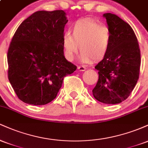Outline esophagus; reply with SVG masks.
Returning a JSON list of instances; mask_svg holds the SVG:
<instances>
[{"mask_svg":"<svg viewBox=\"0 0 148 148\" xmlns=\"http://www.w3.org/2000/svg\"><path fill=\"white\" fill-rule=\"evenodd\" d=\"M78 69H79L80 72H84V71L86 69V67H84V66H79V67H78Z\"/></svg>","mask_w":148,"mask_h":148,"instance_id":"1","label":"esophagus"}]
</instances>
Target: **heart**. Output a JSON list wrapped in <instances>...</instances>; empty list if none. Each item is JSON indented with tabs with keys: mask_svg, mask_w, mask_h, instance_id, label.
Masks as SVG:
<instances>
[{
	"mask_svg": "<svg viewBox=\"0 0 148 148\" xmlns=\"http://www.w3.org/2000/svg\"><path fill=\"white\" fill-rule=\"evenodd\" d=\"M62 40L64 57L72 61L79 50V60L84 63L102 60L110 51L111 32L106 25L92 19L76 21Z\"/></svg>",
	"mask_w": 148,
	"mask_h": 148,
	"instance_id": "b5f03b06",
	"label": "heart"
}]
</instances>
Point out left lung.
I'll return each mask as SVG.
<instances>
[{"instance_id":"1","label":"left lung","mask_w":148,"mask_h":148,"mask_svg":"<svg viewBox=\"0 0 148 148\" xmlns=\"http://www.w3.org/2000/svg\"><path fill=\"white\" fill-rule=\"evenodd\" d=\"M103 16L111 32V45L108 53L95 67L99 79L92 94L100 102L116 104L128 98L138 81L140 51L129 23L111 13Z\"/></svg>"}]
</instances>
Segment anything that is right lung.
<instances>
[{"label":"right lung","instance_id":"add662e5","mask_svg":"<svg viewBox=\"0 0 148 148\" xmlns=\"http://www.w3.org/2000/svg\"><path fill=\"white\" fill-rule=\"evenodd\" d=\"M67 21L63 10L37 11L15 32L8 51V79L23 102L37 106L51 102L64 78L77 68L64 56Z\"/></svg>","mask_w":148,"mask_h":148}]
</instances>
